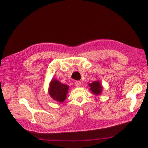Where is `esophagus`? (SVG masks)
<instances>
[{
	"label": "esophagus",
	"instance_id": "obj_1",
	"mask_svg": "<svg viewBox=\"0 0 148 148\" xmlns=\"http://www.w3.org/2000/svg\"><path fill=\"white\" fill-rule=\"evenodd\" d=\"M81 85H82V83H81V82H80V81H77L75 82V86L77 87L81 86Z\"/></svg>",
	"mask_w": 148,
	"mask_h": 148
}]
</instances>
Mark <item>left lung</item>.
<instances>
[{
	"label": "left lung",
	"mask_w": 148,
	"mask_h": 148,
	"mask_svg": "<svg viewBox=\"0 0 148 148\" xmlns=\"http://www.w3.org/2000/svg\"><path fill=\"white\" fill-rule=\"evenodd\" d=\"M89 86L90 87V90L91 92L95 94V95H99L102 91V86L101 84L99 81L93 82L89 84Z\"/></svg>",
	"instance_id": "8db88e82"
}]
</instances>
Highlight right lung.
Returning a JSON list of instances; mask_svg holds the SVG:
<instances>
[{"label": "right lung", "mask_w": 148, "mask_h": 148, "mask_svg": "<svg viewBox=\"0 0 148 148\" xmlns=\"http://www.w3.org/2000/svg\"><path fill=\"white\" fill-rule=\"evenodd\" d=\"M69 88V86L66 84H62L58 80L53 79L50 83L49 94L53 100L63 102L66 99Z\"/></svg>", "instance_id": "right-lung-1"}]
</instances>
